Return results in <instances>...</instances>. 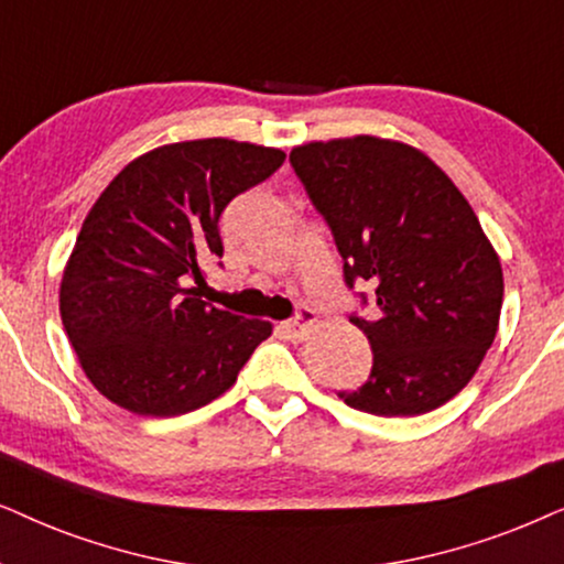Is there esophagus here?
Returning a JSON list of instances; mask_svg holds the SVG:
<instances>
[{"mask_svg":"<svg viewBox=\"0 0 564 564\" xmlns=\"http://www.w3.org/2000/svg\"><path fill=\"white\" fill-rule=\"evenodd\" d=\"M314 322H317V314H314L312 310H306V306H302L294 319L283 322L281 329L286 333V337H291V340H304V337L312 333Z\"/></svg>","mask_w":564,"mask_h":564,"instance_id":"34e87169","label":"esophagus"}]
</instances>
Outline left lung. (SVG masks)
Masks as SVG:
<instances>
[{"label":"left lung","mask_w":564,"mask_h":564,"mask_svg":"<svg viewBox=\"0 0 564 564\" xmlns=\"http://www.w3.org/2000/svg\"><path fill=\"white\" fill-rule=\"evenodd\" d=\"M291 164L333 229L345 283L377 289L371 377L340 392L381 417L423 415L462 392L495 340L500 258L452 177L420 149L360 133L291 149Z\"/></svg>","instance_id":"1"}]
</instances>
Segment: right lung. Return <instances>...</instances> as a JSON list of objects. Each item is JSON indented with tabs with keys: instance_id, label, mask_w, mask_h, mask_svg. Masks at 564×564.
Returning <instances> with one entry per match:
<instances>
[{
	"instance_id": "1",
	"label": "right lung",
	"mask_w": 564,
	"mask_h": 564,
	"mask_svg": "<svg viewBox=\"0 0 564 564\" xmlns=\"http://www.w3.org/2000/svg\"><path fill=\"white\" fill-rule=\"evenodd\" d=\"M281 149L235 139L156 147L89 208L66 260L58 312L82 371L112 404L172 417L221 397L273 325L198 299L221 258L219 216L281 167Z\"/></svg>"
}]
</instances>
